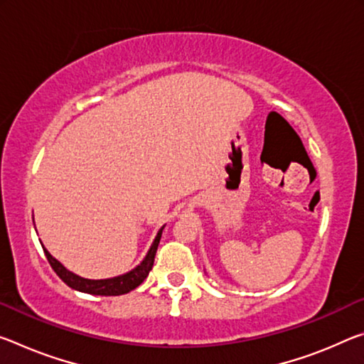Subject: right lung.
I'll return each instance as SVG.
<instances>
[{
	"instance_id": "add662e5",
	"label": "right lung",
	"mask_w": 364,
	"mask_h": 364,
	"mask_svg": "<svg viewBox=\"0 0 364 364\" xmlns=\"http://www.w3.org/2000/svg\"><path fill=\"white\" fill-rule=\"evenodd\" d=\"M164 228H165V225L159 230V233H157V236H155L151 250L147 251L146 257L142 259V262L139 265H136V267L129 270V272L118 275V277H112V279L90 280V279H84V277H79L74 272H71V270H68L60 261H56V259L51 256L47 250H45L43 245H42V247L45 251V256H47L48 262L51 267H53L56 275L60 277V279L65 282L68 287H71L77 291L89 293V295L118 296V295H124V293H129L131 290H134V288L139 287L142 282L147 279L149 272L152 270L155 252H157V247H159Z\"/></svg>"
}]
</instances>
